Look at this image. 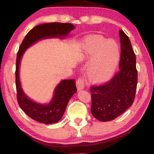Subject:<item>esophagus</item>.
Masks as SVG:
<instances>
[{
    "mask_svg": "<svg viewBox=\"0 0 154 154\" xmlns=\"http://www.w3.org/2000/svg\"><path fill=\"white\" fill-rule=\"evenodd\" d=\"M77 88L78 91L82 90L84 88V81L82 77L79 78L77 81Z\"/></svg>",
    "mask_w": 154,
    "mask_h": 154,
    "instance_id": "1",
    "label": "esophagus"
}]
</instances>
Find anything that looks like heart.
Here are the masks:
<instances>
[{
  "label": "heart",
  "instance_id": "1",
  "mask_svg": "<svg viewBox=\"0 0 154 154\" xmlns=\"http://www.w3.org/2000/svg\"><path fill=\"white\" fill-rule=\"evenodd\" d=\"M102 49L97 41L90 38L85 41V53L94 56L90 62L88 74L93 82L103 83L110 79L118 66L120 58V49L118 42L109 38Z\"/></svg>",
  "mask_w": 154,
  "mask_h": 154
}]
</instances>
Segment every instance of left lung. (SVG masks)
<instances>
[{
  "label": "left lung",
  "instance_id": "1",
  "mask_svg": "<svg viewBox=\"0 0 154 154\" xmlns=\"http://www.w3.org/2000/svg\"><path fill=\"white\" fill-rule=\"evenodd\" d=\"M121 43L119 71L110 82L90 88L91 112L101 122L113 120L124 113L133 103L137 85L136 56L128 36L119 31Z\"/></svg>",
  "mask_w": 154,
  "mask_h": 154
}]
</instances>
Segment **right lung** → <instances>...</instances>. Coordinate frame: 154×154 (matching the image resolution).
<instances>
[{"mask_svg": "<svg viewBox=\"0 0 154 154\" xmlns=\"http://www.w3.org/2000/svg\"><path fill=\"white\" fill-rule=\"evenodd\" d=\"M70 23H48L33 28L23 40L18 51L16 60L15 83L17 102L28 116L36 122L51 124L59 122L63 116L69 101L77 92L75 79H62L54 90V95L48 103H40L32 100L23 90L20 77L21 60L27 49L42 39L57 38L63 39L75 29Z\"/></svg>", "mask_w": 154, "mask_h": 154, "instance_id": "right-lung-1", "label": "right lung"}]
</instances>
